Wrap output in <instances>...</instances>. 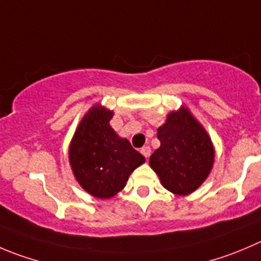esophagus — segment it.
Listing matches in <instances>:
<instances>
[{
  "label": "esophagus",
  "instance_id": "esophagus-1",
  "mask_svg": "<svg viewBox=\"0 0 261 261\" xmlns=\"http://www.w3.org/2000/svg\"><path fill=\"white\" fill-rule=\"evenodd\" d=\"M140 151H141V154L145 156V158H148V156L150 155V153H151V149H150V146L145 145V146H143V148L140 149Z\"/></svg>",
  "mask_w": 261,
  "mask_h": 261
}]
</instances>
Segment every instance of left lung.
I'll use <instances>...</instances> for the list:
<instances>
[{"label": "left lung", "mask_w": 261, "mask_h": 261, "mask_svg": "<svg viewBox=\"0 0 261 261\" xmlns=\"http://www.w3.org/2000/svg\"><path fill=\"white\" fill-rule=\"evenodd\" d=\"M156 138L161 146L150 155V167L167 190L177 195L191 194L213 167L211 138L186 108L169 113Z\"/></svg>", "instance_id": "left-lung-1"}]
</instances>
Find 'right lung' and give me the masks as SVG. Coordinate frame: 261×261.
<instances>
[{
    "mask_svg": "<svg viewBox=\"0 0 261 261\" xmlns=\"http://www.w3.org/2000/svg\"><path fill=\"white\" fill-rule=\"evenodd\" d=\"M112 111L94 106L80 122L69 150L75 177L85 191L99 199L112 198L125 187L131 172L145 158L118 138L110 126Z\"/></svg>",
    "mask_w": 261,
    "mask_h": 261,
    "instance_id": "right-lung-1",
    "label": "right lung"
}]
</instances>
